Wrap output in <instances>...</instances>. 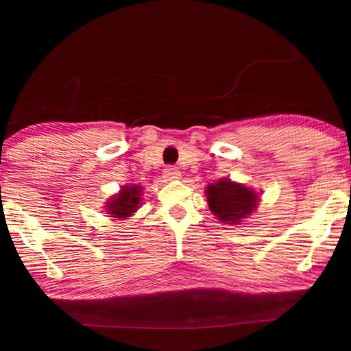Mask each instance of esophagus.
<instances>
[{
    "label": "esophagus",
    "mask_w": 351,
    "mask_h": 351,
    "mask_svg": "<svg viewBox=\"0 0 351 351\" xmlns=\"http://www.w3.org/2000/svg\"><path fill=\"white\" fill-rule=\"evenodd\" d=\"M180 170H178L175 166H167L164 169V176L167 178V180H178L180 178Z\"/></svg>",
    "instance_id": "obj_1"
}]
</instances>
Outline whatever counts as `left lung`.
<instances>
[{
    "instance_id": "left-lung-1",
    "label": "left lung",
    "mask_w": 351,
    "mask_h": 351,
    "mask_svg": "<svg viewBox=\"0 0 351 351\" xmlns=\"http://www.w3.org/2000/svg\"><path fill=\"white\" fill-rule=\"evenodd\" d=\"M206 195L210 210L228 225H237L256 208L258 196L255 191L228 180L211 184L206 190Z\"/></svg>"
}]
</instances>
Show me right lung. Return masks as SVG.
I'll return each mask as SVG.
<instances>
[{
	"mask_svg": "<svg viewBox=\"0 0 351 351\" xmlns=\"http://www.w3.org/2000/svg\"><path fill=\"white\" fill-rule=\"evenodd\" d=\"M140 187H125V190L121 191V195L113 199V202H110V213L113 214V217H130L131 213L136 211V208L140 202Z\"/></svg>",
	"mask_w": 351,
	"mask_h": 351,
	"instance_id": "obj_1",
	"label": "right lung"
}]
</instances>
